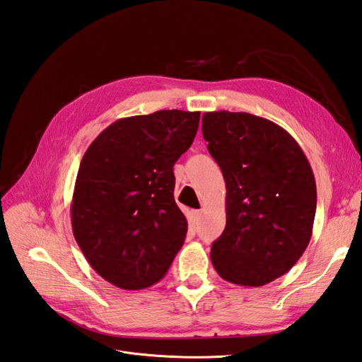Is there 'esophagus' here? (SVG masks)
I'll list each match as a JSON object with an SVG mask.
<instances>
[{
    "label": "esophagus",
    "instance_id": "obj_1",
    "mask_svg": "<svg viewBox=\"0 0 362 362\" xmlns=\"http://www.w3.org/2000/svg\"><path fill=\"white\" fill-rule=\"evenodd\" d=\"M200 216H202V211H200V209H196V211H192V220H194V221H196V223H197V221H199Z\"/></svg>",
    "mask_w": 362,
    "mask_h": 362
}]
</instances>
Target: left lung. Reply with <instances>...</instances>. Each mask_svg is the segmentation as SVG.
I'll use <instances>...</instances> for the list:
<instances>
[{"instance_id": "left-lung-1", "label": "left lung", "mask_w": 362, "mask_h": 362, "mask_svg": "<svg viewBox=\"0 0 362 362\" xmlns=\"http://www.w3.org/2000/svg\"><path fill=\"white\" fill-rule=\"evenodd\" d=\"M202 133L226 183V226L211 262L229 283L264 286L310 242L317 185L308 157L280 125L249 113H205Z\"/></svg>"}]
</instances>
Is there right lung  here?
<instances>
[{
	"mask_svg": "<svg viewBox=\"0 0 362 362\" xmlns=\"http://www.w3.org/2000/svg\"><path fill=\"white\" fill-rule=\"evenodd\" d=\"M200 111L119 119L82 157L71 200L73 235L90 266L125 291L160 281L188 221L174 200L173 166L196 137Z\"/></svg>",
	"mask_w": 362,
	"mask_h": 362,
	"instance_id": "obj_1",
	"label": "right lung"
}]
</instances>
